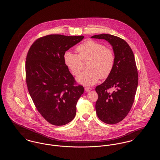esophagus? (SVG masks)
<instances>
[{
    "label": "esophagus",
    "mask_w": 160,
    "mask_h": 160,
    "mask_svg": "<svg viewBox=\"0 0 160 160\" xmlns=\"http://www.w3.org/2000/svg\"><path fill=\"white\" fill-rule=\"evenodd\" d=\"M84 90L86 92L91 91L92 90V88H89V87H85Z\"/></svg>",
    "instance_id": "34e87169"
}]
</instances>
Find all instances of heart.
I'll use <instances>...</instances> for the list:
<instances>
[{
	"label": "heart",
	"mask_w": 160,
	"mask_h": 160,
	"mask_svg": "<svg viewBox=\"0 0 160 160\" xmlns=\"http://www.w3.org/2000/svg\"><path fill=\"white\" fill-rule=\"evenodd\" d=\"M79 54L71 51L66 52L63 61L66 66L74 76L81 71L82 60L91 59L88 69L77 77V82L84 86H92L99 77L106 78L111 74L114 67L115 56L113 51L104 44L95 41H88L77 48Z\"/></svg>",
	"instance_id": "b5f03b06"
}]
</instances>
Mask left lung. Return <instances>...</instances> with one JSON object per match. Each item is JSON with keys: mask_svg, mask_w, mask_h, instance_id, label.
<instances>
[{"mask_svg": "<svg viewBox=\"0 0 160 160\" xmlns=\"http://www.w3.org/2000/svg\"><path fill=\"white\" fill-rule=\"evenodd\" d=\"M91 38L105 39L112 46L115 56L113 70L103 83L97 86L98 95L95 109L99 119L107 124L121 122L129 113L138 85V72L134 53L128 43L112 35L102 33ZM113 87L112 93L108 91Z\"/></svg>", "mask_w": 160, "mask_h": 160, "instance_id": "8db88e82", "label": "left lung"}]
</instances>
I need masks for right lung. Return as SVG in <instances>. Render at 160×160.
<instances>
[{
  "label": "right lung",
  "instance_id": "1",
  "mask_svg": "<svg viewBox=\"0 0 160 160\" xmlns=\"http://www.w3.org/2000/svg\"><path fill=\"white\" fill-rule=\"evenodd\" d=\"M83 38L47 35L37 39L28 53V91L39 113L54 125H64L75 118L77 102L83 93V87L74 85L75 80L63 61L64 53Z\"/></svg>",
  "mask_w": 160,
  "mask_h": 160
}]
</instances>
